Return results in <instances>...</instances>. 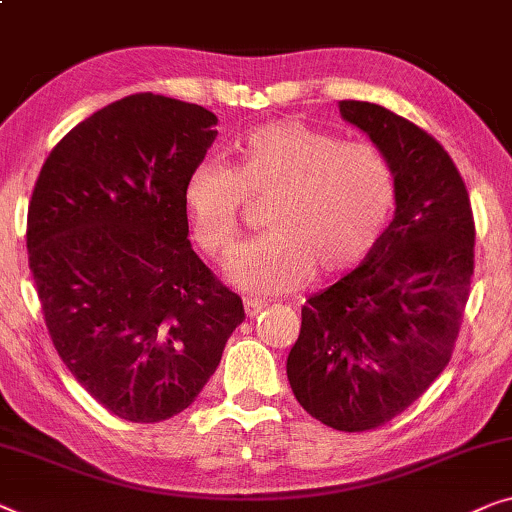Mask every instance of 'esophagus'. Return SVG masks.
<instances>
[{
  "instance_id": "1",
  "label": "esophagus",
  "mask_w": 512,
  "mask_h": 512,
  "mask_svg": "<svg viewBox=\"0 0 512 512\" xmlns=\"http://www.w3.org/2000/svg\"><path fill=\"white\" fill-rule=\"evenodd\" d=\"M263 309H265V305H263V302H258V300H247V302H244V314H247L249 318H256Z\"/></svg>"
}]
</instances>
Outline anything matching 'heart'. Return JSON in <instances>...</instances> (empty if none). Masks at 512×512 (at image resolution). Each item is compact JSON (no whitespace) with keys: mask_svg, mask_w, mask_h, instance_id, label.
I'll use <instances>...</instances> for the list:
<instances>
[{"mask_svg":"<svg viewBox=\"0 0 512 512\" xmlns=\"http://www.w3.org/2000/svg\"><path fill=\"white\" fill-rule=\"evenodd\" d=\"M263 198L270 233L240 251L228 277L272 295L300 286L314 268L332 277L365 261L395 207V175L369 143H342L300 120L261 124L235 143L231 166L205 159L184 180L182 207L198 249L228 261L249 201Z\"/></svg>","mask_w":512,"mask_h":512,"instance_id":"1","label":"heart"}]
</instances>
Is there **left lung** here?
<instances>
[{
    "mask_svg": "<svg viewBox=\"0 0 512 512\" xmlns=\"http://www.w3.org/2000/svg\"><path fill=\"white\" fill-rule=\"evenodd\" d=\"M339 113L388 159L395 219L358 268L302 307L286 374L311 418L367 432L416 402L450 362L476 226L469 191L439 140L376 103L339 101Z\"/></svg>",
    "mask_w": 512,
    "mask_h": 512,
    "instance_id": "1",
    "label": "left lung"
}]
</instances>
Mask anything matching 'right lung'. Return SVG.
Segmentation results:
<instances>
[{"instance_id": "obj_1", "label": "right lung", "mask_w": 512, "mask_h": 512, "mask_svg": "<svg viewBox=\"0 0 512 512\" xmlns=\"http://www.w3.org/2000/svg\"><path fill=\"white\" fill-rule=\"evenodd\" d=\"M217 115L143 92L53 147L27 212L29 270L59 358L96 402L161 422L198 397L244 321L189 242L182 187Z\"/></svg>"}]
</instances>
